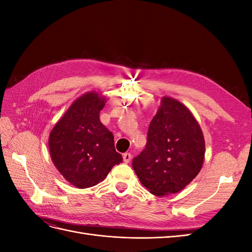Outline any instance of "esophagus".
<instances>
[{"label":"esophagus","instance_id":"1","mask_svg":"<svg viewBox=\"0 0 252 252\" xmlns=\"http://www.w3.org/2000/svg\"><path fill=\"white\" fill-rule=\"evenodd\" d=\"M123 159L125 163H129V161L131 159V154H129V152H125V154L123 155Z\"/></svg>","mask_w":252,"mask_h":252}]
</instances>
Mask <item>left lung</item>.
Instances as JSON below:
<instances>
[{"label":"left lung","instance_id":"8db88e82","mask_svg":"<svg viewBox=\"0 0 252 252\" xmlns=\"http://www.w3.org/2000/svg\"><path fill=\"white\" fill-rule=\"evenodd\" d=\"M205 157L201 127L186 106L164 96L147 132V143L132 167L155 195L179 192L200 172Z\"/></svg>","mask_w":252,"mask_h":252}]
</instances>
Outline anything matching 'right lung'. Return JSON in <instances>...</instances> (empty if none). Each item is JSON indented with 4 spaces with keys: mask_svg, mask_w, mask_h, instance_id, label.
<instances>
[{
    "mask_svg": "<svg viewBox=\"0 0 252 252\" xmlns=\"http://www.w3.org/2000/svg\"><path fill=\"white\" fill-rule=\"evenodd\" d=\"M105 103V98L96 93L80 96L50 132L52 162L78 188L98 184L123 159L114 149L112 133L98 117Z\"/></svg>",
    "mask_w": 252,
    "mask_h": 252,
    "instance_id": "obj_1",
    "label": "right lung"
}]
</instances>
